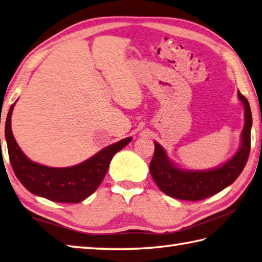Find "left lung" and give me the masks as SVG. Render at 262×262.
<instances>
[{
	"label": "left lung",
	"mask_w": 262,
	"mask_h": 262,
	"mask_svg": "<svg viewBox=\"0 0 262 262\" xmlns=\"http://www.w3.org/2000/svg\"><path fill=\"white\" fill-rule=\"evenodd\" d=\"M238 97L245 108L242 146L238 152L221 167L206 172L179 169L167 159L163 147L155 142V154L150 163V173L161 191L177 199L198 202L220 192L239 177L249 159L251 150L252 113L246 97L239 92Z\"/></svg>",
	"instance_id": "obj_1"
}]
</instances>
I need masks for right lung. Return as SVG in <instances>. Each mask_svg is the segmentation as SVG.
Wrapping results in <instances>:
<instances>
[{"instance_id": "right-lung-1", "label": "right lung", "mask_w": 262, "mask_h": 262, "mask_svg": "<svg viewBox=\"0 0 262 262\" xmlns=\"http://www.w3.org/2000/svg\"><path fill=\"white\" fill-rule=\"evenodd\" d=\"M13 105L15 103L9 110L6 121V140L13 172L28 191L52 202L80 203L89 197L105 177L112 157L132 141V137L119 141L72 167H47L33 163L18 146L11 130Z\"/></svg>"}]
</instances>
